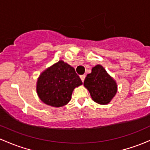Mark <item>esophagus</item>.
I'll list each match as a JSON object with an SVG mask.
<instances>
[{
  "mask_svg": "<svg viewBox=\"0 0 150 150\" xmlns=\"http://www.w3.org/2000/svg\"><path fill=\"white\" fill-rule=\"evenodd\" d=\"M80 78H81V81H82V82H83L84 80H85V78H86V75H81V76H80Z\"/></svg>",
  "mask_w": 150,
  "mask_h": 150,
  "instance_id": "1",
  "label": "esophagus"
}]
</instances>
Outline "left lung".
<instances>
[{"label":"left lung","instance_id":"obj_1","mask_svg":"<svg viewBox=\"0 0 150 150\" xmlns=\"http://www.w3.org/2000/svg\"><path fill=\"white\" fill-rule=\"evenodd\" d=\"M83 85L92 99L103 105L110 103L117 91L116 81L100 64L92 67L91 72L87 75Z\"/></svg>","mask_w":150,"mask_h":150}]
</instances>
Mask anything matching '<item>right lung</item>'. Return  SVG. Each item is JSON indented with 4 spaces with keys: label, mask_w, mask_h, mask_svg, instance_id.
Wrapping results in <instances>:
<instances>
[{
    "label": "right lung",
    "mask_w": 150,
    "mask_h": 150,
    "mask_svg": "<svg viewBox=\"0 0 150 150\" xmlns=\"http://www.w3.org/2000/svg\"><path fill=\"white\" fill-rule=\"evenodd\" d=\"M82 84L75 69L59 60L41 72L38 78L36 91L43 103L61 107L71 100L74 89Z\"/></svg>",
    "instance_id": "right-lung-1"
}]
</instances>
